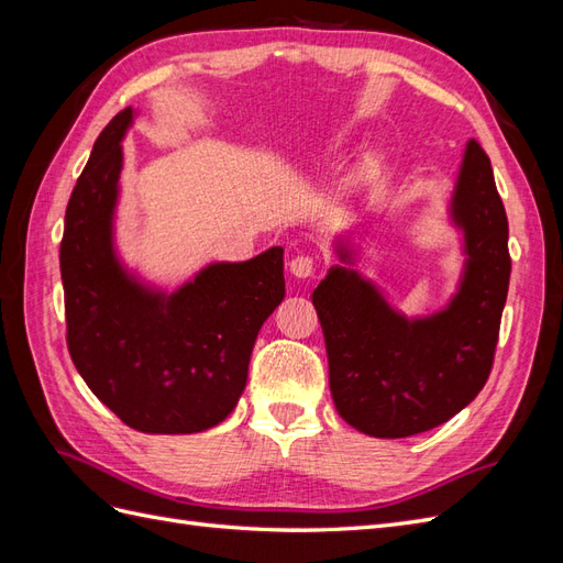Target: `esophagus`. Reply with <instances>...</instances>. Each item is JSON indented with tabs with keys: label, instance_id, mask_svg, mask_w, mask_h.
Instances as JSON below:
<instances>
[{
	"label": "esophagus",
	"instance_id": "1",
	"mask_svg": "<svg viewBox=\"0 0 563 563\" xmlns=\"http://www.w3.org/2000/svg\"><path fill=\"white\" fill-rule=\"evenodd\" d=\"M288 269L298 279H308L314 275V258L312 255H296V258L288 261Z\"/></svg>",
	"mask_w": 563,
	"mask_h": 563
}]
</instances>
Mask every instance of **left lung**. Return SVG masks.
I'll list each match as a JSON object with an SVG mask.
<instances>
[{
	"label": "left lung",
	"instance_id": "8db88e82",
	"mask_svg": "<svg viewBox=\"0 0 563 563\" xmlns=\"http://www.w3.org/2000/svg\"><path fill=\"white\" fill-rule=\"evenodd\" d=\"M463 232L465 263L446 308L406 317L366 279L347 236L312 294L329 354V385L340 418L378 439L428 432L479 395L498 345L512 261L507 216L479 143L465 145L449 207Z\"/></svg>",
	"mask_w": 563,
	"mask_h": 563
}]
</instances>
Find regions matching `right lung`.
I'll use <instances>...</instances> for the list:
<instances>
[{
	"label": "right lung",
	"instance_id": "1",
	"mask_svg": "<svg viewBox=\"0 0 563 563\" xmlns=\"http://www.w3.org/2000/svg\"><path fill=\"white\" fill-rule=\"evenodd\" d=\"M133 117L122 110L98 135L67 201V347L84 383L129 428L195 434L242 397L255 338L284 300V249L211 263L172 294L131 272L114 246V211Z\"/></svg>",
	"mask_w": 563,
	"mask_h": 563
}]
</instances>
